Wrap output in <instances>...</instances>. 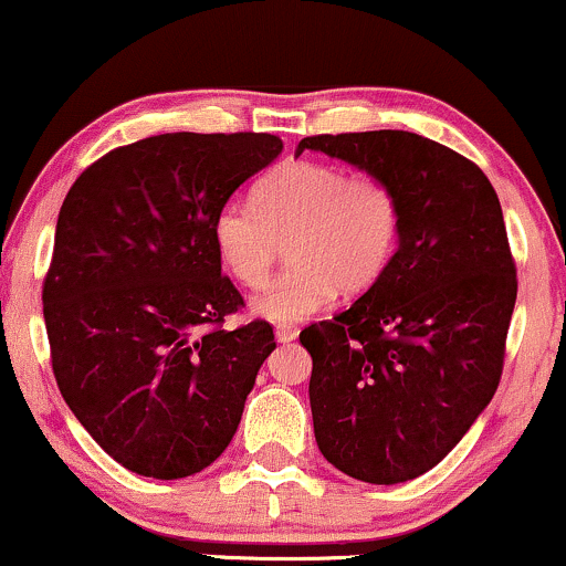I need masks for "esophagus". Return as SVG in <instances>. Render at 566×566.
I'll return each mask as SVG.
<instances>
[{
    "instance_id": "34e87169",
    "label": "esophagus",
    "mask_w": 566,
    "mask_h": 566,
    "mask_svg": "<svg viewBox=\"0 0 566 566\" xmlns=\"http://www.w3.org/2000/svg\"><path fill=\"white\" fill-rule=\"evenodd\" d=\"M301 335V327H297V324H276V340H282V343H290V340H295V337Z\"/></svg>"
}]
</instances>
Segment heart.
I'll return each mask as SVG.
<instances>
[{"instance_id": "b5f03b06", "label": "heart", "mask_w": 566, "mask_h": 566, "mask_svg": "<svg viewBox=\"0 0 566 566\" xmlns=\"http://www.w3.org/2000/svg\"><path fill=\"white\" fill-rule=\"evenodd\" d=\"M252 205L226 201L212 218L220 263L263 287L290 244L292 263L255 301L271 319H303L335 297L373 287L401 237V201L386 178L333 161L287 159L252 186Z\"/></svg>"}]
</instances>
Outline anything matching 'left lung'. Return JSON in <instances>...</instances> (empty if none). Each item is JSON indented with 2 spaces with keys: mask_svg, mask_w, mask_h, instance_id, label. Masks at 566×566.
<instances>
[{
  "mask_svg": "<svg viewBox=\"0 0 566 566\" xmlns=\"http://www.w3.org/2000/svg\"><path fill=\"white\" fill-rule=\"evenodd\" d=\"M305 148L399 193L386 274L301 343L324 458L359 482H407L441 463L497 391L518 287L503 210L479 165L423 135H311Z\"/></svg>",
  "mask_w": 566,
  "mask_h": 566,
  "instance_id": "left-lung-1",
  "label": "left lung"
}]
</instances>
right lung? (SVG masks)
I'll use <instances>...</instances> for the list:
<instances>
[{"instance_id": "right-lung-1", "label": "right lung", "mask_w": 566, "mask_h": 566, "mask_svg": "<svg viewBox=\"0 0 566 566\" xmlns=\"http://www.w3.org/2000/svg\"><path fill=\"white\" fill-rule=\"evenodd\" d=\"M282 151L269 133H167L103 154L63 199L42 284L63 399L127 471L184 479L220 458L276 348L220 274L212 218Z\"/></svg>"}]
</instances>
